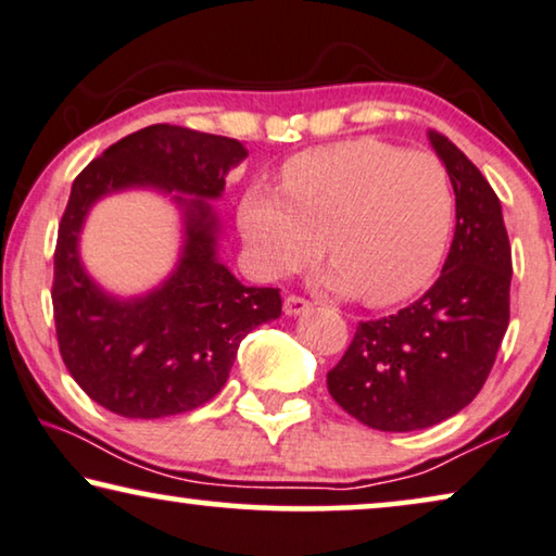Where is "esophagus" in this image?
Segmentation results:
<instances>
[{"label":"esophagus","mask_w":556,"mask_h":556,"mask_svg":"<svg viewBox=\"0 0 556 556\" xmlns=\"http://www.w3.org/2000/svg\"><path fill=\"white\" fill-rule=\"evenodd\" d=\"M312 302L304 300V296L300 294H287L285 296V312L287 314H304L306 309H309Z\"/></svg>","instance_id":"1"}]
</instances>
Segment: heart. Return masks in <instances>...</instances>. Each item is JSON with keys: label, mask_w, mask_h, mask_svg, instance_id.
I'll list each match as a JSON object with an SVG mask.
<instances>
[{"label": "heart", "mask_w": 556, "mask_h": 556, "mask_svg": "<svg viewBox=\"0 0 556 556\" xmlns=\"http://www.w3.org/2000/svg\"><path fill=\"white\" fill-rule=\"evenodd\" d=\"M285 194L254 187L239 227L264 275L285 277L325 252L329 285L387 306L432 277L450 242L454 192L434 154L362 137L292 156Z\"/></svg>", "instance_id": "obj_1"}]
</instances>
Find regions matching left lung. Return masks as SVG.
<instances>
[{
	"label": "left lung",
	"instance_id": "obj_1",
	"mask_svg": "<svg viewBox=\"0 0 556 556\" xmlns=\"http://www.w3.org/2000/svg\"><path fill=\"white\" fill-rule=\"evenodd\" d=\"M429 139L457 197V229L442 275L396 314L359 321L327 375L339 407L379 432L450 419L479 394L509 327L511 247L500 197L462 149Z\"/></svg>",
	"mask_w": 556,
	"mask_h": 556
}]
</instances>
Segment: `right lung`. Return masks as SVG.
Returning <instances> with one entry per match:
<instances>
[{"mask_svg":"<svg viewBox=\"0 0 556 556\" xmlns=\"http://www.w3.org/2000/svg\"><path fill=\"white\" fill-rule=\"evenodd\" d=\"M244 156L237 139L152 124L119 139L74 179L54 247V327L74 382L104 409L162 419L202 407L225 387L239 342L279 317L281 296L275 287H244L217 262L214 214L204 199H185L179 269L142 300H112L79 264L85 214L102 194L135 185L219 197L227 169Z\"/></svg>","mask_w":556,"mask_h":556,"instance_id":"right-lung-1","label":"right lung"}]
</instances>
